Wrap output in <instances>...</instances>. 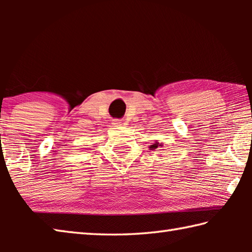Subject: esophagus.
<instances>
[{
	"mask_svg": "<svg viewBox=\"0 0 252 252\" xmlns=\"http://www.w3.org/2000/svg\"><path fill=\"white\" fill-rule=\"evenodd\" d=\"M112 125L116 126H122V122L120 120H113Z\"/></svg>",
	"mask_w": 252,
	"mask_h": 252,
	"instance_id": "34e87169",
	"label": "esophagus"
}]
</instances>
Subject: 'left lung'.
Wrapping results in <instances>:
<instances>
[{
    "label": "left lung",
    "mask_w": 252,
    "mask_h": 252,
    "mask_svg": "<svg viewBox=\"0 0 252 252\" xmlns=\"http://www.w3.org/2000/svg\"><path fill=\"white\" fill-rule=\"evenodd\" d=\"M162 146V143H159V142H158V141H156L155 143H153V144H151V146L150 147H149V148H150L151 149V150H155V149H158V148H159V147H161Z\"/></svg>",
    "instance_id": "1"
}]
</instances>
